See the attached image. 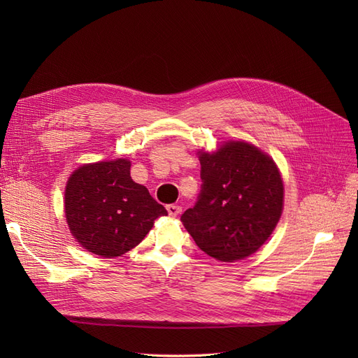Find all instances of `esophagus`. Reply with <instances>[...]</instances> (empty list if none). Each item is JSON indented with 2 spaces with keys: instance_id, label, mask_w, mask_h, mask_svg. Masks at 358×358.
Instances as JSON below:
<instances>
[{
  "instance_id": "esophagus-1",
  "label": "esophagus",
  "mask_w": 358,
  "mask_h": 358,
  "mask_svg": "<svg viewBox=\"0 0 358 358\" xmlns=\"http://www.w3.org/2000/svg\"><path fill=\"white\" fill-rule=\"evenodd\" d=\"M167 212L170 216H178L182 212V208L178 204H169L167 206Z\"/></svg>"
}]
</instances>
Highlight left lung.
<instances>
[{
	"label": "left lung",
	"instance_id": "left-lung-1",
	"mask_svg": "<svg viewBox=\"0 0 358 358\" xmlns=\"http://www.w3.org/2000/svg\"><path fill=\"white\" fill-rule=\"evenodd\" d=\"M201 192L180 221L203 252L239 262L257 252L284 210V180L268 154L245 140L199 149Z\"/></svg>",
	"mask_w": 358,
	"mask_h": 358
}]
</instances>
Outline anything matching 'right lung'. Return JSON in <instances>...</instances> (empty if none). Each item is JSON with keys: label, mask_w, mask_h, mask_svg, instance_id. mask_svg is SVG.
I'll return each instance as SVG.
<instances>
[{"label": "right lung", "mask_w": 358, "mask_h": 358, "mask_svg": "<svg viewBox=\"0 0 358 358\" xmlns=\"http://www.w3.org/2000/svg\"><path fill=\"white\" fill-rule=\"evenodd\" d=\"M131 161L116 158L76 169L64 191L69 230L83 249L103 258L137 246L159 216L167 215L146 187L134 182Z\"/></svg>", "instance_id": "obj_1"}]
</instances>
